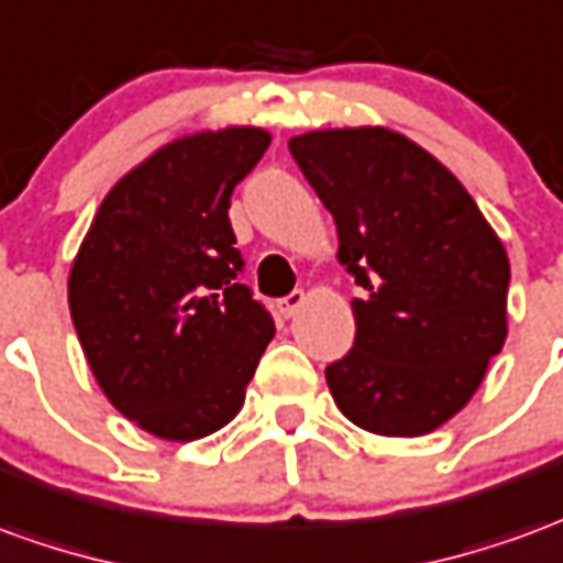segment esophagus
<instances>
[{
	"instance_id": "esophagus-1",
	"label": "esophagus",
	"mask_w": 563,
	"mask_h": 563,
	"mask_svg": "<svg viewBox=\"0 0 563 563\" xmlns=\"http://www.w3.org/2000/svg\"><path fill=\"white\" fill-rule=\"evenodd\" d=\"M305 301H308V295L292 292V295H286V298H280V305H277V308H280L283 317H295L298 310L305 308Z\"/></svg>"
}]
</instances>
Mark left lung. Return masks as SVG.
Returning a JSON list of instances; mask_svg holds the SVG:
<instances>
[{
  "instance_id": "1",
  "label": "left lung",
  "mask_w": 563,
  "mask_h": 563,
  "mask_svg": "<svg viewBox=\"0 0 563 563\" xmlns=\"http://www.w3.org/2000/svg\"><path fill=\"white\" fill-rule=\"evenodd\" d=\"M289 152L365 289L353 350L325 368L332 399L377 435L439 430L506 344V246L457 176L390 128L310 131Z\"/></svg>"
}]
</instances>
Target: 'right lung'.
I'll return each mask as SVG.
<instances>
[{"instance_id": "add662e5", "label": "right lung", "mask_w": 563, "mask_h": 563, "mask_svg": "<svg viewBox=\"0 0 563 563\" xmlns=\"http://www.w3.org/2000/svg\"><path fill=\"white\" fill-rule=\"evenodd\" d=\"M271 145L253 124L176 136L100 203L69 268V313L106 399L140 430L195 442L243 408L274 338L238 283L231 191Z\"/></svg>"}]
</instances>
